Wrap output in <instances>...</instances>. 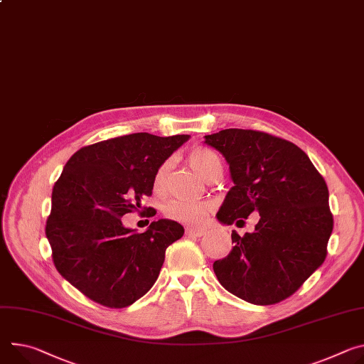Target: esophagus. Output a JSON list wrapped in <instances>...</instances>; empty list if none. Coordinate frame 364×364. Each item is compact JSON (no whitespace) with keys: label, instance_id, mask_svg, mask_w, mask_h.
Instances as JSON below:
<instances>
[{"label":"esophagus","instance_id":"1","mask_svg":"<svg viewBox=\"0 0 364 364\" xmlns=\"http://www.w3.org/2000/svg\"><path fill=\"white\" fill-rule=\"evenodd\" d=\"M206 234V229H196V228H186V235L188 237H203Z\"/></svg>","mask_w":364,"mask_h":364}]
</instances>
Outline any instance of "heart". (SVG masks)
<instances>
[{
	"instance_id": "obj_1",
	"label": "heart",
	"mask_w": 364,
	"mask_h": 364,
	"mask_svg": "<svg viewBox=\"0 0 364 364\" xmlns=\"http://www.w3.org/2000/svg\"><path fill=\"white\" fill-rule=\"evenodd\" d=\"M187 161L190 167L199 174L203 180H208L215 173H222V162L218 154L206 148H194L190 151ZM170 170V162L165 161L161 164V167L156 170L154 177V187L155 190H162L167 174ZM213 206L209 202H183V200H173L165 206V215L168 219L186 223V225H202L209 213L212 212Z\"/></svg>"
}]
</instances>
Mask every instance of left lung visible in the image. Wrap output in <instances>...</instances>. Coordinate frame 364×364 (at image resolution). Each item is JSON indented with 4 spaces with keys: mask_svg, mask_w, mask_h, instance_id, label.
I'll use <instances>...</instances> for the list:
<instances>
[{
    "mask_svg": "<svg viewBox=\"0 0 364 364\" xmlns=\"http://www.w3.org/2000/svg\"><path fill=\"white\" fill-rule=\"evenodd\" d=\"M205 144L225 156L234 181L218 220L238 225L259 213L254 232L234 230V248L213 262V272L242 301L279 304L326 257L334 226L326 183L299 146L264 132L225 129Z\"/></svg>",
    "mask_w": 364,
    "mask_h": 364,
    "instance_id": "left-lung-1",
    "label": "left lung"
}]
</instances>
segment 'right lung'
Listing matches in <instances>:
<instances>
[{
    "label": "right lung",
    "instance_id": "obj_1",
    "mask_svg": "<svg viewBox=\"0 0 364 364\" xmlns=\"http://www.w3.org/2000/svg\"><path fill=\"white\" fill-rule=\"evenodd\" d=\"M188 138L141 132L84 146L65 164L52 190L46 237L59 274L91 301L126 308L156 282L165 250L184 228L159 219L136 234L120 218L141 208L161 164Z\"/></svg>",
    "mask_w": 364,
    "mask_h": 364
}]
</instances>
